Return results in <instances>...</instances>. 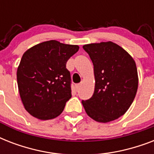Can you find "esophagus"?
<instances>
[{"label": "esophagus", "mask_w": 154, "mask_h": 154, "mask_svg": "<svg viewBox=\"0 0 154 154\" xmlns=\"http://www.w3.org/2000/svg\"><path fill=\"white\" fill-rule=\"evenodd\" d=\"M76 89H77V90H79L80 88H81V86H82V84H77L76 85Z\"/></svg>", "instance_id": "obj_1"}]
</instances>
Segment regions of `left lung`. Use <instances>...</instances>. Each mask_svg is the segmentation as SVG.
I'll list each match as a JSON object with an SVG mask.
<instances>
[{"label": "left lung", "mask_w": 154, "mask_h": 154, "mask_svg": "<svg viewBox=\"0 0 154 154\" xmlns=\"http://www.w3.org/2000/svg\"><path fill=\"white\" fill-rule=\"evenodd\" d=\"M94 64L95 89L91 98L82 101L92 119L107 123L129 109L136 96L138 75L134 58L112 42L83 45Z\"/></svg>", "instance_id": "1"}]
</instances>
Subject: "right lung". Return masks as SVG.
Listing matches in <instances>:
<instances>
[{
    "label": "right lung",
    "instance_id": "right-lung-1",
    "mask_svg": "<svg viewBox=\"0 0 154 154\" xmlns=\"http://www.w3.org/2000/svg\"><path fill=\"white\" fill-rule=\"evenodd\" d=\"M78 45L51 40L37 44L23 54L17 80L24 107L32 117L50 120L62 112L72 97L66 62Z\"/></svg>",
    "mask_w": 154,
    "mask_h": 154
}]
</instances>
